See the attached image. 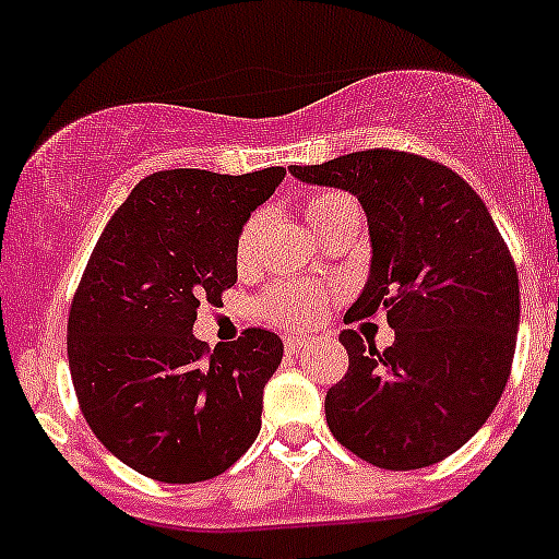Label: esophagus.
Here are the masks:
<instances>
[{
	"mask_svg": "<svg viewBox=\"0 0 559 559\" xmlns=\"http://www.w3.org/2000/svg\"><path fill=\"white\" fill-rule=\"evenodd\" d=\"M307 345H312V340H307V337H285V350H288V354H296V350H305Z\"/></svg>",
	"mask_w": 559,
	"mask_h": 559,
	"instance_id": "obj_1",
	"label": "esophagus"
}]
</instances>
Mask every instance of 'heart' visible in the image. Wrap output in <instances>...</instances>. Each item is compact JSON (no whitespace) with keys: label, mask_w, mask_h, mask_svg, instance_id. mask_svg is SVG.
Segmentation results:
<instances>
[{"label":"heart","mask_w":559,"mask_h":559,"mask_svg":"<svg viewBox=\"0 0 559 559\" xmlns=\"http://www.w3.org/2000/svg\"><path fill=\"white\" fill-rule=\"evenodd\" d=\"M354 197H348L345 191H318V194L307 197L301 211H305V219L310 222L312 230L321 233L323 227L332 225V219H337L345 209H354ZM258 233L260 216H249L236 238L238 269L249 265V260H252L254 247H258ZM254 307H258V316L271 326L307 329L321 318L323 294L312 285L285 280V283H276L269 290H263Z\"/></svg>","instance_id":"b5f03b06"}]
</instances>
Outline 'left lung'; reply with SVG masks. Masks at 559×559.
Segmentation results:
<instances>
[{
    "instance_id": "1",
    "label": "left lung",
    "mask_w": 559,
    "mask_h": 559,
    "mask_svg": "<svg viewBox=\"0 0 559 559\" xmlns=\"http://www.w3.org/2000/svg\"><path fill=\"white\" fill-rule=\"evenodd\" d=\"M307 183L359 197L373 260L345 312H386L395 343L379 350L343 329L348 373L326 392L343 448L381 469H423L464 448L510 379L519 274L475 189L444 164L390 147L290 167Z\"/></svg>"
}]
</instances>
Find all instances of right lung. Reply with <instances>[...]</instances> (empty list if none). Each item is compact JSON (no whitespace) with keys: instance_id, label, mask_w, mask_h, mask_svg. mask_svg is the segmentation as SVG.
<instances>
[{"instance_id":"add662e5","label":"right lung","mask_w":559,"mask_h":559,"mask_svg":"<svg viewBox=\"0 0 559 559\" xmlns=\"http://www.w3.org/2000/svg\"><path fill=\"white\" fill-rule=\"evenodd\" d=\"M283 178L285 167L153 173L90 254L68 316L73 390L100 444L151 480H211L258 439L283 340L243 329L211 350L191 326L236 285L238 230Z\"/></svg>"}]
</instances>
